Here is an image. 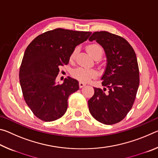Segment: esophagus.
<instances>
[{
  "instance_id": "esophagus-1",
  "label": "esophagus",
  "mask_w": 158,
  "mask_h": 158,
  "mask_svg": "<svg viewBox=\"0 0 158 158\" xmlns=\"http://www.w3.org/2000/svg\"><path fill=\"white\" fill-rule=\"evenodd\" d=\"M85 84H84V83L79 82V87L80 88H83L84 86H85Z\"/></svg>"
}]
</instances>
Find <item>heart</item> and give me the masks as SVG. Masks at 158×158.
<instances>
[{"instance_id":"obj_1","label":"heart","mask_w":158,"mask_h":158,"mask_svg":"<svg viewBox=\"0 0 158 158\" xmlns=\"http://www.w3.org/2000/svg\"><path fill=\"white\" fill-rule=\"evenodd\" d=\"M86 49L88 52L90 53V55L93 58H101L103 54V49L100 44H91L88 45L86 47ZM77 49H75L74 50L71 55V58H73L75 55L77 54ZM96 72L93 69H88L84 68H78L75 69H74L73 75L74 77H75L79 81L81 82H87L89 81L90 79L93 78L96 76Z\"/></svg>"}]
</instances>
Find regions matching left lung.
Here are the masks:
<instances>
[{
	"mask_svg": "<svg viewBox=\"0 0 158 158\" xmlns=\"http://www.w3.org/2000/svg\"><path fill=\"white\" fill-rule=\"evenodd\" d=\"M89 40L102 47L106 58L101 77L104 89L94 88V95L88 102L90 113L103 124L117 123L126 116L135 100L139 85L137 56L126 40L109 32H95Z\"/></svg>",
	"mask_w": 158,
	"mask_h": 158,
	"instance_id": "obj_1",
	"label": "left lung"
}]
</instances>
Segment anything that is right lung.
Returning a JSON list of instances; mask_svg holds the SVG:
<instances>
[{
	"instance_id": "right-lung-1",
	"label": "right lung",
	"mask_w": 158,
	"mask_h": 158,
	"mask_svg": "<svg viewBox=\"0 0 158 158\" xmlns=\"http://www.w3.org/2000/svg\"><path fill=\"white\" fill-rule=\"evenodd\" d=\"M90 32L56 28L40 35L23 55L19 81L26 104L35 116L50 122L62 117L68 109V99L79 89L71 77L62 84L56 81L59 68L69 63L75 47L87 40Z\"/></svg>"
}]
</instances>
